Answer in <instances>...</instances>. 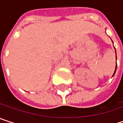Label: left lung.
<instances>
[{"label":"left lung","instance_id":"8db88e82","mask_svg":"<svg viewBox=\"0 0 123 123\" xmlns=\"http://www.w3.org/2000/svg\"><path fill=\"white\" fill-rule=\"evenodd\" d=\"M116 59H117V57H116ZM116 65H117V62H116ZM115 71H116V67H115V72H114V74H113V75H115Z\"/></svg>","mask_w":123,"mask_h":123}]
</instances>
